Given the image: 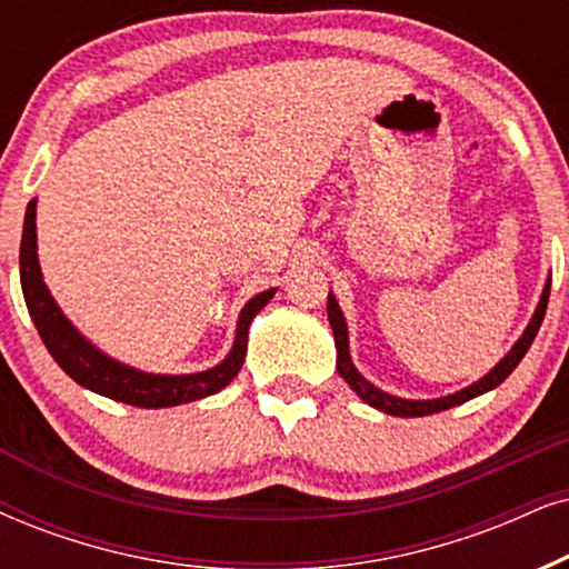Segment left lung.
Segmentation results:
<instances>
[{"mask_svg": "<svg viewBox=\"0 0 569 569\" xmlns=\"http://www.w3.org/2000/svg\"><path fill=\"white\" fill-rule=\"evenodd\" d=\"M549 291H551V278H546V286L541 291V299H538L533 318H530L528 328H525L522 336L515 341V347L499 359V365H493V368L488 370L483 378L462 388V391H455V393H449V397H438V399H401V397H393V393L380 391L378 386H372L370 380L355 368V362H351L347 320H343V312H341V307H338L333 293H328V320H330V328H333L336 351H338L336 370H338V376H341L351 386V391H357V397L362 399L365 405L376 407V409H380V412L393 415V417H422V415L443 412V409H451L457 405H465V401H470V399L480 397V393L491 391V388L505 383V380L512 376V370L520 365L525 351H528L530 343H533L538 328H541L546 305H549Z\"/></svg>", "mask_w": 569, "mask_h": 569, "instance_id": "obj_1", "label": "left lung"}]
</instances>
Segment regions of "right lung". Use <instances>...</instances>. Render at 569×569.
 Returning <instances> with one entry per match:
<instances>
[{
    "label": "right lung",
    "instance_id": "add662e5",
    "mask_svg": "<svg viewBox=\"0 0 569 569\" xmlns=\"http://www.w3.org/2000/svg\"><path fill=\"white\" fill-rule=\"evenodd\" d=\"M39 243H36V199L28 201L23 220V239H20V286L31 312V320L39 330L41 341L54 357V362L76 380L78 386L89 388L99 397L123 401V405L141 409H162L189 405V401L212 397L239 376L243 357H247L249 326L257 312L276 297L278 289H268L251 297L243 305L239 322H236V338L228 357L220 365L201 372H186V376H160V372H143L131 365L120 362L102 349L93 347L49 293L39 264Z\"/></svg>",
    "mask_w": 569,
    "mask_h": 569
}]
</instances>
